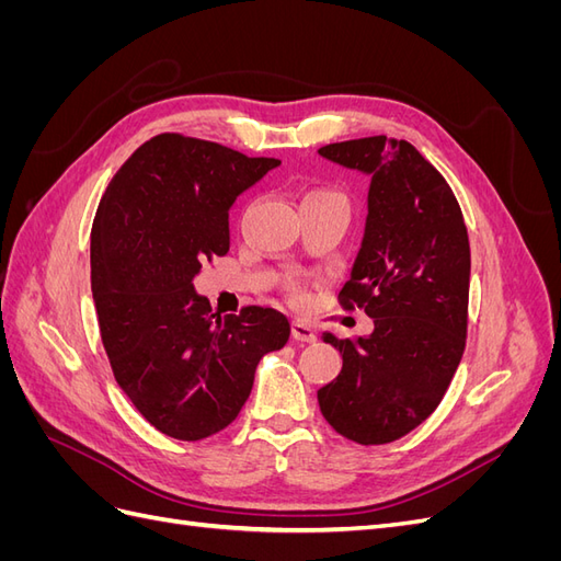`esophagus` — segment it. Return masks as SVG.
Here are the masks:
<instances>
[{"mask_svg":"<svg viewBox=\"0 0 561 561\" xmlns=\"http://www.w3.org/2000/svg\"><path fill=\"white\" fill-rule=\"evenodd\" d=\"M293 339H295V342L311 344V342H316V330L311 325H307L304 320H295L293 322Z\"/></svg>","mask_w":561,"mask_h":561,"instance_id":"34e87169","label":"esophagus"}]
</instances>
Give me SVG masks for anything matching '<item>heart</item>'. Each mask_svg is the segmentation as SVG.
<instances>
[{
    "label": "heart",
    "instance_id": "b5f03b06",
    "mask_svg": "<svg viewBox=\"0 0 561 561\" xmlns=\"http://www.w3.org/2000/svg\"><path fill=\"white\" fill-rule=\"evenodd\" d=\"M328 196H336V194H330V192H311L304 196V201H313V198H328Z\"/></svg>",
    "mask_w": 561,
    "mask_h": 561
}]
</instances>
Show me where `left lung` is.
<instances>
[{"label": "left lung", "mask_w": 561, "mask_h": 561, "mask_svg": "<svg viewBox=\"0 0 561 561\" xmlns=\"http://www.w3.org/2000/svg\"><path fill=\"white\" fill-rule=\"evenodd\" d=\"M318 154L369 178L360 248L339 297L375 318L365 336L322 332L344 365L318 404L339 435L386 445L435 412L463 358L468 229L445 178L407 140L377 135Z\"/></svg>", "instance_id": "8db88e82"}]
</instances>
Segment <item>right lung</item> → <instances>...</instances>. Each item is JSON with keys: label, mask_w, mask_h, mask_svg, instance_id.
<instances>
[{"label": "right lung", "mask_w": 561, "mask_h": 561, "mask_svg": "<svg viewBox=\"0 0 561 561\" xmlns=\"http://www.w3.org/2000/svg\"><path fill=\"white\" fill-rule=\"evenodd\" d=\"M278 159L163 133L118 168L91 229V290L116 383L168 437L196 443L239 416L266 353L290 339L276 309L217 318L194 278L229 252V210Z\"/></svg>", "instance_id": "add662e5"}]
</instances>
